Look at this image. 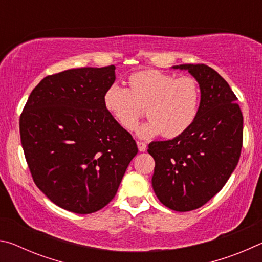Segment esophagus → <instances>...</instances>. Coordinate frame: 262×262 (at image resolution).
I'll use <instances>...</instances> for the list:
<instances>
[{
	"mask_svg": "<svg viewBox=\"0 0 262 262\" xmlns=\"http://www.w3.org/2000/svg\"><path fill=\"white\" fill-rule=\"evenodd\" d=\"M137 148H139L140 151H145L147 150V144L144 143V142H141V141H137Z\"/></svg>",
	"mask_w": 262,
	"mask_h": 262,
	"instance_id": "1",
	"label": "esophagus"
}]
</instances>
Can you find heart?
Listing matches in <instances>:
<instances>
[{"label": "heart", "mask_w": 262, "mask_h": 262, "mask_svg": "<svg viewBox=\"0 0 262 262\" xmlns=\"http://www.w3.org/2000/svg\"><path fill=\"white\" fill-rule=\"evenodd\" d=\"M128 85L112 84L104 95L106 111L123 129H134L143 108L149 120L137 128L143 137L163 134L173 139L184 134L196 118L201 90L193 77L149 69L132 74Z\"/></svg>", "instance_id": "1"}]
</instances>
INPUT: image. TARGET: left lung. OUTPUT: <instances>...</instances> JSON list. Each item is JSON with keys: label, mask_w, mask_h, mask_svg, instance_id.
<instances>
[{"label": "left lung", "mask_w": 262, "mask_h": 262, "mask_svg": "<svg viewBox=\"0 0 262 262\" xmlns=\"http://www.w3.org/2000/svg\"><path fill=\"white\" fill-rule=\"evenodd\" d=\"M201 90L198 115L173 140L151 142L152 187L164 206L176 211L198 209L227 183L243 147V114L228 82L206 64H180Z\"/></svg>", "instance_id": "1"}]
</instances>
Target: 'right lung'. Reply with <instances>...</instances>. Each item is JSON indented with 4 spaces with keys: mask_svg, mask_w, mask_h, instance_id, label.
<instances>
[{
    "mask_svg": "<svg viewBox=\"0 0 262 262\" xmlns=\"http://www.w3.org/2000/svg\"><path fill=\"white\" fill-rule=\"evenodd\" d=\"M114 70L107 66L48 75L31 92L19 118L34 184L53 203L76 214L107 205L139 151L104 106Z\"/></svg>",
    "mask_w": 262,
    "mask_h": 262,
    "instance_id": "add662e5",
    "label": "right lung"
}]
</instances>
